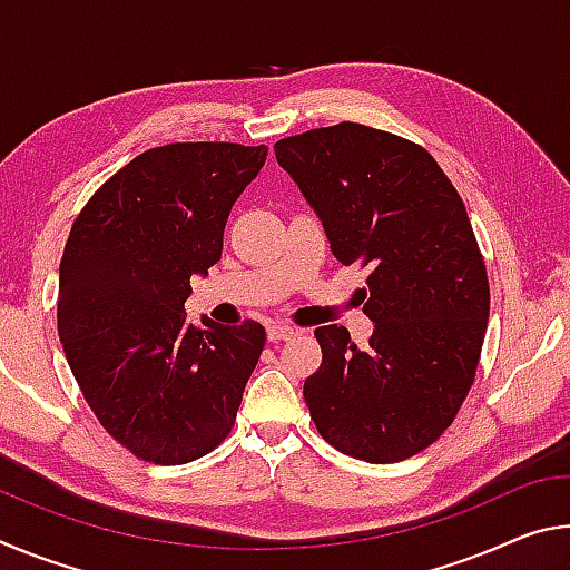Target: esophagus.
<instances>
[{
	"mask_svg": "<svg viewBox=\"0 0 570 570\" xmlns=\"http://www.w3.org/2000/svg\"><path fill=\"white\" fill-rule=\"evenodd\" d=\"M294 334H296V330H294V326H288V324H268L266 326L268 342H286V340H292Z\"/></svg>",
	"mask_w": 570,
	"mask_h": 570,
	"instance_id": "34e87169",
	"label": "esophagus"
}]
</instances>
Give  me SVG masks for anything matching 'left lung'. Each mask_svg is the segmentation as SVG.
Instances as JSON below:
<instances>
[{"label":"left lung","mask_w":570,"mask_h":570,"mask_svg":"<svg viewBox=\"0 0 570 570\" xmlns=\"http://www.w3.org/2000/svg\"><path fill=\"white\" fill-rule=\"evenodd\" d=\"M276 160L322 218L342 266L366 268L364 350L320 326L304 382L320 435L344 455L400 462L445 432L475 380L490 286L465 204L417 142L340 122L278 140Z\"/></svg>","instance_id":"1"}]
</instances>
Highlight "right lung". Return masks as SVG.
<instances>
[{"label":"right lung","instance_id":"right-lung-1","mask_svg":"<svg viewBox=\"0 0 570 570\" xmlns=\"http://www.w3.org/2000/svg\"><path fill=\"white\" fill-rule=\"evenodd\" d=\"M266 146L170 142L122 166L75 218L57 332L85 402L135 458L183 465L218 448L266 344L246 320H186L190 276L220 258Z\"/></svg>","mask_w":570,"mask_h":570}]
</instances>
